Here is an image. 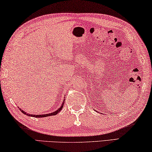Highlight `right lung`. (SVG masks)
<instances>
[{"label":"right lung","instance_id":"1","mask_svg":"<svg viewBox=\"0 0 152 152\" xmlns=\"http://www.w3.org/2000/svg\"><path fill=\"white\" fill-rule=\"evenodd\" d=\"M63 104L64 102L62 104L61 106L60 107V108L58 109V110H56L55 112H54V113H49V114H37V115H35V114H27L26 112L23 111V110H21V108H20V110L24 114H26L27 116H33V117H36V118H41V117H46V116H53V115H56V114H58L60 111L62 110V108H63Z\"/></svg>","mask_w":152,"mask_h":152}]
</instances>
